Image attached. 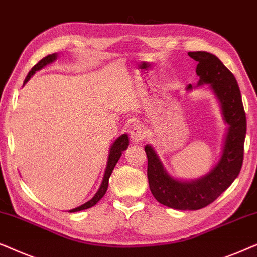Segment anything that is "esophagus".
Wrapping results in <instances>:
<instances>
[{
    "label": "esophagus",
    "instance_id": "34e87169",
    "mask_svg": "<svg viewBox=\"0 0 257 257\" xmlns=\"http://www.w3.org/2000/svg\"><path fill=\"white\" fill-rule=\"evenodd\" d=\"M131 139L133 142H141L146 138V129L142 125L135 124L132 126L131 132H129Z\"/></svg>",
    "mask_w": 257,
    "mask_h": 257
}]
</instances>
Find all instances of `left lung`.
Here are the masks:
<instances>
[{
  "mask_svg": "<svg viewBox=\"0 0 257 257\" xmlns=\"http://www.w3.org/2000/svg\"><path fill=\"white\" fill-rule=\"evenodd\" d=\"M197 61L198 83L210 84L221 103L224 121L229 124L223 154L216 166L202 179L193 182L174 180L163 168L156 153L146 146L148 157L147 176L154 197L161 204L179 210H198L213 203L240 174L243 162L247 119L237 81L230 70L207 51H189ZM191 89V85H188Z\"/></svg>",
  "mask_w": 257,
  "mask_h": 257,
  "instance_id": "1",
  "label": "left lung"
}]
</instances>
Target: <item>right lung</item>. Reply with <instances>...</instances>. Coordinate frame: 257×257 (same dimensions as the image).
I'll return each mask as SVG.
<instances>
[{"instance_id": "right-lung-1", "label": "right lung", "mask_w": 257, "mask_h": 257, "mask_svg": "<svg viewBox=\"0 0 257 257\" xmlns=\"http://www.w3.org/2000/svg\"><path fill=\"white\" fill-rule=\"evenodd\" d=\"M55 59H56V54H51V55H47L46 57H43L42 60H40L39 62H37L35 66L32 68V70L29 71V74L27 75V77H26V80H25V83L29 80L30 77H32L33 74H35L36 70H40L41 68H43L44 66H47L48 63L53 62ZM128 145H129L128 135L123 134V135L119 136L117 140H116V141L114 142V145L111 146L110 154H109V159H108L107 169H105L104 177H103V181H102V184H101L100 189L97 190V193L95 194V196L91 198L90 201H88V202L84 203L83 206H81V207H78V208H75V209L69 210L70 213H74V211H80V210L88 209V208L95 206V204H96L98 201H100L101 198L104 196L105 191H107V189H108L109 177H110L112 170H114V167L116 166V163H117L118 159H119V157H121L122 152H123V150H125L126 148H128Z\"/></svg>"}]
</instances>
